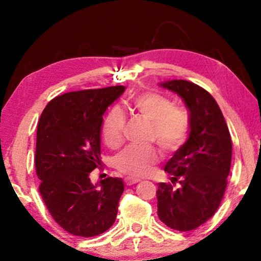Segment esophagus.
<instances>
[{
    "mask_svg": "<svg viewBox=\"0 0 261 261\" xmlns=\"http://www.w3.org/2000/svg\"><path fill=\"white\" fill-rule=\"evenodd\" d=\"M138 182H140L139 179L131 177V176H127V177L124 178V183H125L126 185H132V184H136V183H138Z\"/></svg>",
    "mask_w": 261,
    "mask_h": 261,
    "instance_id": "34e87169",
    "label": "esophagus"
}]
</instances>
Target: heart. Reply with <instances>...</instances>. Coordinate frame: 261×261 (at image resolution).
<instances>
[{"label": "heart", "mask_w": 261, "mask_h": 261, "mask_svg": "<svg viewBox=\"0 0 261 261\" xmlns=\"http://www.w3.org/2000/svg\"><path fill=\"white\" fill-rule=\"evenodd\" d=\"M131 107L140 116L151 122L148 139L154 140L165 153H174L187 141L190 120L184 109L174 107L166 96L156 93H140L131 100ZM125 116L114 108L105 118L102 137L110 148H117L123 141ZM159 161L156 149L151 146H129L115 159V168L132 177H144Z\"/></svg>", "instance_id": "1"}]
</instances>
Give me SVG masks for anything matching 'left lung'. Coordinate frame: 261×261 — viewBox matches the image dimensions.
<instances>
[{
    "label": "left lung",
    "instance_id": "8db88e82",
    "mask_svg": "<svg viewBox=\"0 0 261 261\" xmlns=\"http://www.w3.org/2000/svg\"><path fill=\"white\" fill-rule=\"evenodd\" d=\"M189 109V138L166 163L169 183L158 184V216L171 229L189 231L214 215L227 188L232 144L222 112L204 88L182 79L161 83Z\"/></svg>",
    "mask_w": 261,
    "mask_h": 261
}]
</instances>
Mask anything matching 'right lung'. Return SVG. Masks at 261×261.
Returning <instances> with one entry per match:
<instances>
[{"label": "right lung", "mask_w": 261, "mask_h": 261, "mask_svg": "<svg viewBox=\"0 0 261 261\" xmlns=\"http://www.w3.org/2000/svg\"><path fill=\"white\" fill-rule=\"evenodd\" d=\"M124 86L69 92L46 106L38 123L35 170L48 211L65 231L93 237L113 226L124 191L122 178L91 183L100 163L102 115Z\"/></svg>", "instance_id": "right-lung-1"}]
</instances>
